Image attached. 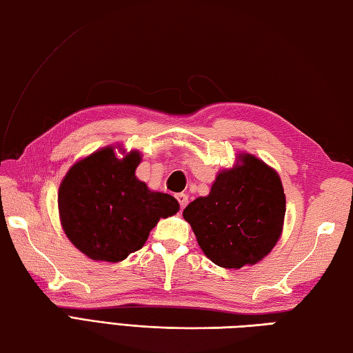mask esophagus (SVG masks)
Masks as SVG:
<instances>
[{
	"label": "esophagus",
	"mask_w": 353,
	"mask_h": 353,
	"mask_svg": "<svg viewBox=\"0 0 353 353\" xmlns=\"http://www.w3.org/2000/svg\"><path fill=\"white\" fill-rule=\"evenodd\" d=\"M176 199H177V201H179V205H181V208L183 209L186 205H188V196H186V194H183V192H181V194H177L176 196Z\"/></svg>",
	"instance_id": "esophagus-1"
}]
</instances>
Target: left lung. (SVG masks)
I'll use <instances>...</instances> for the list:
<instances>
[{"label":"left lung","instance_id":"obj_1","mask_svg":"<svg viewBox=\"0 0 353 353\" xmlns=\"http://www.w3.org/2000/svg\"><path fill=\"white\" fill-rule=\"evenodd\" d=\"M285 194L276 170L250 153L219 171L208 196L185 208L200 249L214 264L241 268L264 259L279 241Z\"/></svg>","mask_w":353,"mask_h":353}]
</instances>
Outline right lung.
I'll use <instances>...</instances> for the list:
<instances>
[{"mask_svg": "<svg viewBox=\"0 0 353 353\" xmlns=\"http://www.w3.org/2000/svg\"><path fill=\"white\" fill-rule=\"evenodd\" d=\"M141 161L138 150L108 145L77 161L62 179L59 219L65 235L88 258L124 261L145 244L157 221L181 209L174 197L148 190L134 176Z\"/></svg>", "mask_w": 353, "mask_h": 353, "instance_id": "add662e5", "label": "right lung"}]
</instances>
